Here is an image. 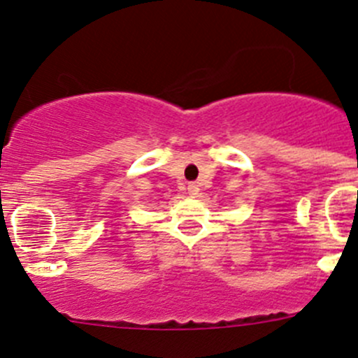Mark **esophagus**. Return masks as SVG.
Masks as SVG:
<instances>
[{"mask_svg": "<svg viewBox=\"0 0 358 358\" xmlns=\"http://www.w3.org/2000/svg\"><path fill=\"white\" fill-rule=\"evenodd\" d=\"M189 192H190V196L192 197H196L197 194H199V185H197V183H189Z\"/></svg>", "mask_w": 358, "mask_h": 358, "instance_id": "obj_1", "label": "esophagus"}]
</instances>
